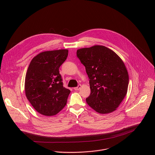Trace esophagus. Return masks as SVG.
Masks as SVG:
<instances>
[{
	"mask_svg": "<svg viewBox=\"0 0 155 155\" xmlns=\"http://www.w3.org/2000/svg\"><path fill=\"white\" fill-rule=\"evenodd\" d=\"M81 87V84H78V86H77V87H74V89L75 90H78L80 89Z\"/></svg>",
	"mask_w": 155,
	"mask_h": 155,
	"instance_id": "obj_1",
	"label": "esophagus"
}]
</instances>
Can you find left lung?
I'll list each match as a JSON object with an SVG mask.
<instances>
[{
	"instance_id": "8db88e82",
	"label": "left lung",
	"mask_w": 155,
	"mask_h": 155,
	"mask_svg": "<svg viewBox=\"0 0 155 155\" xmlns=\"http://www.w3.org/2000/svg\"><path fill=\"white\" fill-rule=\"evenodd\" d=\"M77 56L90 78L91 94L86 99L88 105L101 114L115 111L126 96L129 84L122 59L102 45L78 49Z\"/></svg>"
}]
</instances>
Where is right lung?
Listing matches in <instances>:
<instances>
[{"label":"right lung","instance_id":"add662e5","mask_svg":"<svg viewBox=\"0 0 155 155\" xmlns=\"http://www.w3.org/2000/svg\"><path fill=\"white\" fill-rule=\"evenodd\" d=\"M68 56V50L47 51L37 54L30 62L25 78V93L41 115H55L67 103L71 91L63 86L59 69Z\"/></svg>","mask_w":155,"mask_h":155}]
</instances>
